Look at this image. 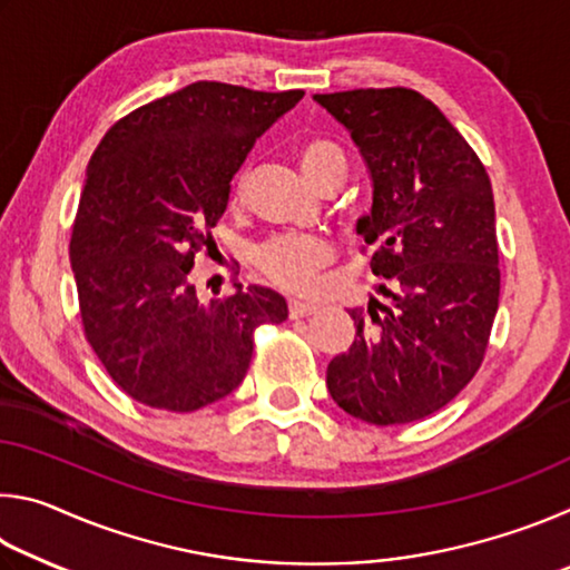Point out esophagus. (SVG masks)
<instances>
[{
	"label": "esophagus",
	"mask_w": 570,
	"mask_h": 570,
	"mask_svg": "<svg viewBox=\"0 0 570 570\" xmlns=\"http://www.w3.org/2000/svg\"><path fill=\"white\" fill-rule=\"evenodd\" d=\"M316 312H320V306L316 304H304V302L288 304V314H292V320H302V316H312Z\"/></svg>",
	"instance_id": "esophagus-1"
}]
</instances>
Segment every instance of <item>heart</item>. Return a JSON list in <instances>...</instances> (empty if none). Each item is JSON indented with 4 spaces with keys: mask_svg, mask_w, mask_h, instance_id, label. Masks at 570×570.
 <instances>
[{
    "mask_svg": "<svg viewBox=\"0 0 570 570\" xmlns=\"http://www.w3.org/2000/svg\"><path fill=\"white\" fill-rule=\"evenodd\" d=\"M298 163L306 173V178L314 183L316 188L322 186L326 178L332 176H346V153L340 142L330 138H312L298 148ZM246 178L240 176L236 180V198L244 193ZM256 266L268 282L286 288L292 294H312L316 292V274L326 266L332 258L330 244L316 236H296L284 234L264 240L256 248Z\"/></svg>",
    "mask_w": 570,
    "mask_h": 570,
    "instance_id": "heart-1",
    "label": "heart"
}]
</instances>
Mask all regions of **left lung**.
<instances>
[{
	"mask_svg": "<svg viewBox=\"0 0 570 570\" xmlns=\"http://www.w3.org/2000/svg\"><path fill=\"white\" fill-rule=\"evenodd\" d=\"M360 146L372 214L356 234L387 304L352 308L350 352L326 366L332 400L370 424H407L455 400L485 360L500 268L495 204L478 153L424 95H314Z\"/></svg>",
	"mask_w": 570,
	"mask_h": 570,
	"instance_id": "1",
	"label": "left lung"
}]
</instances>
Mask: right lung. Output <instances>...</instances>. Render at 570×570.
Returning <instances> with one entry per match:
<instances>
[{"instance_id":"add662e5","label":"right lung","mask_w":570,"mask_h":570,"mask_svg":"<svg viewBox=\"0 0 570 570\" xmlns=\"http://www.w3.org/2000/svg\"><path fill=\"white\" fill-rule=\"evenodd\" d=\"M302 98L193 82L125 115L95 148L70 264L85 340L135 402H218L244 382L256 326L286 322V302L264 286L200 304L190 272L216 246L210 230L248 150Z\"/></svg>"}]
</instances>
